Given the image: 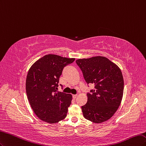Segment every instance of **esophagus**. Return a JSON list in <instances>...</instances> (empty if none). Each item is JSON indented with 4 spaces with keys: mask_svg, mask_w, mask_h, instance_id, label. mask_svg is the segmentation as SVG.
Listing matches in <instances>:
<instances>
[{
    "mask_svg": "<svg viewBox=\"0 0 146 146\" xmlns=\"http://www.w3.org/2000/svg\"><path fill=\"white\" fill-rule=\"evenodd\" d=\"M77 96H78V95H73V99H76L77 98Z\"/></svg>",
    "mask_w": 146,
    "mask_h": 146,
    "instance_id": "1",
    "label": "esophagus"
}]
</instances>
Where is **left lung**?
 <instances>
[{
  "instance_id": "left-lung-1",
  "label": "left lung",
  "mask_w": 146,
  "mask_h": 146,
  "mask_svg": "<svg viewBox=\"0 0 146 146\" xmlns=\"http://www.w3.org/2000/svg\"><path fill=\"white\" fill-rule=\"evenodd\" d=\"M77 65L87 84H95V90L88 93L87 102L82 106L84 117L101 123L115 114L123 99L124 79L117 65L103 56L79 59Z\"/></svg>"
}]
</instances>
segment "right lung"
<instances>
[{
    "label": "right lung",
    "instance_id": "right-lung-1",
    "mask_svg": "<svg viewBox=\"0 0 146 146\" xmlns=\"http://www.w3.org/2000/svg\"><path fill=\"white\" fill-rule=\"evenodd\" d=\"M74 60L46 54L29 69L26 79L27 95L33 110L40 120L54 124L66 117L72 95L56 90L63 68Z\"/></svg>",
    "mask_w": 146,
    "mask_h": 146
}]
</instances>
